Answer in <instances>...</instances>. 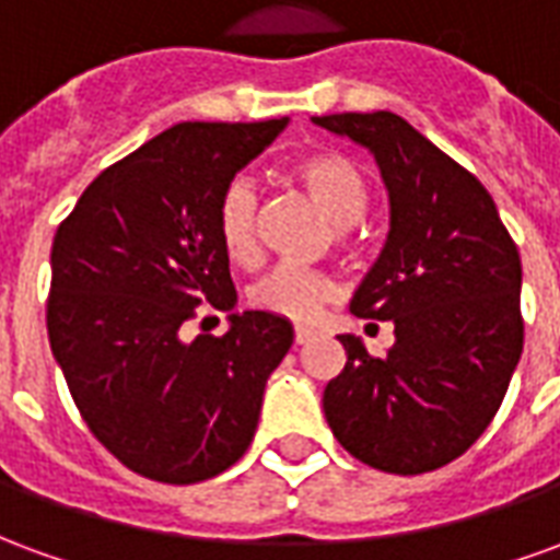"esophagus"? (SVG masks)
I'll return each instance as SVG.
<instances>
[{
    "label": "esophagus",
    "instance_id": "1",
    "mask_svg": "<svg viewBox=\"0 0 560 560\" xmlns=\"http://www.w3.org/2000/svg\"><path fill=\"white\" fill-rule=\"evenodd\" d=\"M312 339H315V329H308V327L293 329V341H296V345H308Z\"/></svg>",
    "mask_w": 560,
    "mask_h": 560
}]
</instances>
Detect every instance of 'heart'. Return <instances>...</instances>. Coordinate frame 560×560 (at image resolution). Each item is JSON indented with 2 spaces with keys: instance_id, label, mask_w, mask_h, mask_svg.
<instances>
[{
  "instance_id": "1",
  "label": "heart",
  "mask_w": 560,
  "mask_h": 560,
  "mask_svg": "<svg viewBox=\"0 0 560 560\" xmlns=\"http://www.w3.org/2000/svg\"><path fill=\"white\" fill-rule=\"evenodd\" d=\"M291 179L300 185L332 224V243L341 252H357V221L363 219L372 191L363 171L341 152H312L293 161ZM215 233L224 248L240 267H252L257 260V191L245 176H236L221 188L215 200ZM339 284L324 269L281 267L269 269L264 279L252 288V305L269 315L288 320H315L317 312L336 300Z\"/></svg>"
}]
</instances>
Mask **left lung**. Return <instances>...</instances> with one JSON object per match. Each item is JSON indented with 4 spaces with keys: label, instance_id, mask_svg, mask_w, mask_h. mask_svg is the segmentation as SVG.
<instances>
[{
    "label": "left lung",
    "instance_id": "left-lung-1",
    "mask_svg": "<svg viewBox=\"0 0 560 560\" xmlns=\"http://www.w3.org/2000/svg\"><path fill=\"white\" fill-rule=\"evenodd\" d=\"M315 122L369 147L381 164L389 236L351 308L396 324L384 357L339 336L348 363L324 389L329 429L369 468H444L486 432L522 357L518 248L480 179L401 116Z\"/></svg>",
    "mask_w": 560,
    "mask_h": 560
}]
</instances>
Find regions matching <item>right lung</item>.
I'll return each instance as SVG.
<instances>
[{
    "label": "right lung",
    "mask_w": 560,
    "mask_h": 560,
    "mask_svg": "<svg viewBox=\"0 0 560 560\" xmlns=\"http://www.w3.org/2000/svg\"><path fill=\"white\" fill-rule=\"evenodd\" d=\"M284 119L179 122L102 171L50 255L47 336L80 417L128 470L191 486L252 446L267 377L291 351L279 315H231L215 339L179 329L207 303L231 312L215 200Z\"/></svg>",
    "instance_id": "right-lung-1"
}]
</instances>
